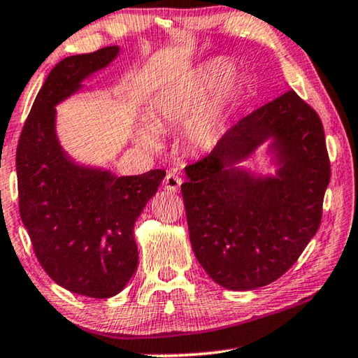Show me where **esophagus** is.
<instances>
[{
    "label": "esophagus",
    "instance_id": "34e87169",
    "mask_svg": "<svg viewBox=\"0 0 358 358\" xmlns=\"http://www.w3.org/2000/svg\"><path fill=\"white\" fill-rule=\"evenodd\" d=\"M181 186V178L178 177V175L175 173H169L167 177H165L164 180V188L170 191V193H177V191L180 189Z\"/></svg>",
    "mask_w": 358,
    "mask_h": 358
}]
</instances>
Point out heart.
<instances>
[{
    "label": "heart",
    "instance_id": "1",
    "mask_svg": "<svg viewBox=\"0 0 358 358\" xmlns=\"http://www.w3.org/2000/svg\"><path fill=\"white\" fill-rule=\"evenodd\" d=\"M230 63L213 59L201 66L181 87L167 92L157 102L154 127H186L188 143L198 150H210L219 143L222 122L234 95V79L227 76ZM141 143L155 148L157 133L152 128L139 131Z\"/></svg>",
    "mask_w": 358,
    "mask_h": 358
}]
</instances>
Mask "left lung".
<instances>
[{"mask_svg":"<svg viewBox=\"0 0 358 358\" xmlns=\"http://www.w3.org/2000/svg\"><path fill=\"white\" fill-rule=\"evenodd\" d=\"M268 138L275 178L236 167ZM185 172L181 194L199 264L225 289H258L285 274L320 229L331 178L323 123L289 90L241 118Z\"/></svg>","mask_w":358,"mask_h":358,"instance_id":"left-lung-1","label":"left lung"}]
</instances>
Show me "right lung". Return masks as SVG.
Returning a JSON list of instances; mask_svg holds the SVG:
<instances>
[{
  "instance_id": "obj_1",
  "label": "right lung",
  "mask_w": 358,
  "mask_h": 358,
  "mask_svg": "<svg viewBox=\"0 0 358 358\" xmlns=\"http://www.w3.org/2000/svg\"><path fill=\"white\" fill-rule=\"evenodd\" d=\"M118 47L59 62L34 100L16 150L19 213L45 273L73 294L108 299L138 269L134 222L157 193L164 170L117 177L64 152L55 107L108 66Z\"/></svg>"
}]
</instances>
